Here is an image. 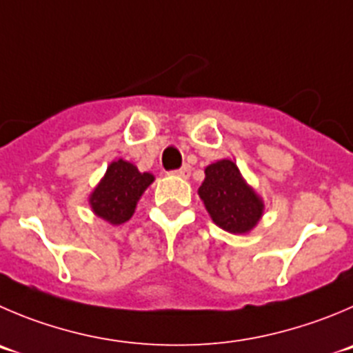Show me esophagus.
I'll list each match as a JSON object with an SVG mask.
<instances>
[{"mask_svg":"<svg viewBox=\"0 0 353 353\" xmlns=\"http://www.w3.org/2000/svg\"><path fill=\"white\" fill-rule=\"evenodd\" d=\"M171 173L176 174V176H180V179H189V176H190V166H189V164H183L182 168L171 171Z\"/></svg>","mask_w":353,"mask_h":353,"instance_id":"obj_1","label":"esophagus"}]
</instances>
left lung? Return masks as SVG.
<instances>
[{"instance_id": "obj_1", "label": "left lung", "mask_w": 353, "mask_h": 353, "mask_svg": "<svg viewBox=\"0 0 353 353\" xmlns=\"http://www.w3.org/2000/svg\"><path fill=\"white\" fill-rule=\"evenodd\" d=\"M204 173L206 179L199 187V196L214 223L232 234L253 229L263 213V203L246 185L236 164L229 159L218 161Z\"/></svg>"}]
</instances>
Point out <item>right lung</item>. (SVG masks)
<instances>
[{
	"label": "right lung",
	"mask_w": 353,
	"mask_h": 353,
	"mask_svg": "<svg viewBox=\"0 0 353 353\" xmlns=\"http://www.w3.org/2000/svg\"><path fill=\"white\" fill-rule=\"evenodd\" d=\"M152 182V174L140 173L132 163L114 161L90 197L92 210L110 223H124L132 218L137 201Z\"/></svg>",
	"instance_id": "add662e5"
}]
</instances>
